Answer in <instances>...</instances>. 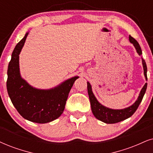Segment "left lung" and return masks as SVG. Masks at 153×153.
I'll list each match as a JSON object with an SVG mask.
<instances>
[{
  "label": "left lung",
  "mask_w": 153,
  "mask_h": 153,
  "mask_svg": "<svg viewBox=\"0 0 153 153\" xmlns=\"http://www.w3.org/2000/svg\"><path fill=\"white\" fill-rule=\"evenodd\" d=\"M129 41L135 46L137 53L140 56L142 55V51H141V48L139 45L138 42L131 36H129ZM142 63L144 70V75L147 80H148V78H147V65L146 61L143 59H142ZM147 85L148 84L146 82L143 88L141 90L140 94H139L138 100H136V102L133 105L123 109H112L102 105L97 101V100L96 99V97L94 95L93 92H92L90 82H88V92L92 113H93L94 116L97 119L106 123H116L128 119L135 113V111L138 109V106L140 105V102L142 101L143 98L144 94L146 93Z\"/></svg>",
  "instance_id": "1"
}]
</instances>
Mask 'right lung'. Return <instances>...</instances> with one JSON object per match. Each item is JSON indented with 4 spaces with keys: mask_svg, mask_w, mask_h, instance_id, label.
<instances>
[{
    "mask_svg": "<svg viewBox=\"0 0 153 153\" xmlns=\"http://www.w3.org/2000/svg\"><path fill=\"white\" fill-rule=\"evenodd\" d=\"M27 35V32L13 50L7 68V93L24 119L34 123H49L62 114L71 89L78 77H73L49 90H39L30 85L21 78L19 68V54Z\"/></svg>",
    "mask_w": 153,
    "mask_h": 153,
    "instance_id": "1",
    "label": "right lung"
}]
</instances>
